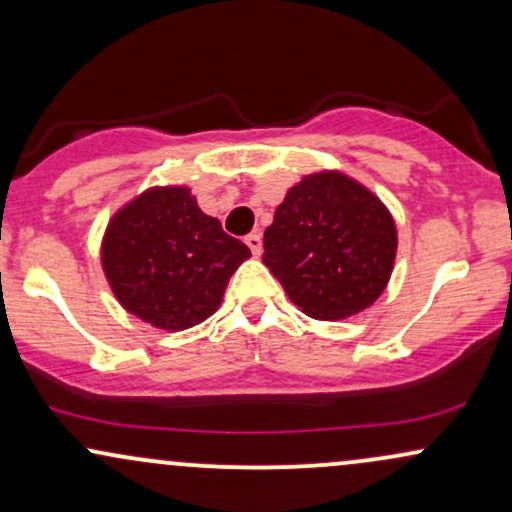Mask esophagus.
<instances>
[{
    "mask_svg": "<svg viewBox=\"0 0 512 512\" xmlns=\"http://www.w3.org/2000/svg\"><path fill=\"white\" fill-rule=\"evenodd\" d=\"M245 243H248L252 255H255V257L262 255V236H260V233H250V236L245 238Z\"/></svg>",
    "mask_w": 512,
    "mask_h": 512,
    "instance_id": "obj_1",
    "label": "esophagus"
}]
</instances>
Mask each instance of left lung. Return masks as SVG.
<instances>
[{
    "label": "left lung",
    "mask_w": 512,
    "mask_h": 512,
    "mask_svg": "<svg viewBox=\"0 0 512 512\" xmlns=\"http://www.w3.org/2000/svg\"><path fill=\"white\" fill-rule=\"evenodd\" d=\"M395 255L397 226L380 197L342 170H317L276 207L262 262L301 313L334 322L383 296Z\"/></svg>",
    "instance_id": "left-lung-1"
}]
</instances>
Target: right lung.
<instances>
[{
    "label": "right lung",
    "instance_id": "obj_1",
    "mask_svg": "<svg viewBox=\"0 0 512 512\" xmlns=\"http://www.w3.org/2000/svg\"><path fill=\"white\" fill-rule=\"evenodd\" d=\"M250 257L187 185H156L110 216L101 267L117 303L163 332H182L219 310L228 279Z\"/></svg>",
    "mask_w": 512,
    "mask_h": 512
}]
</instances>
